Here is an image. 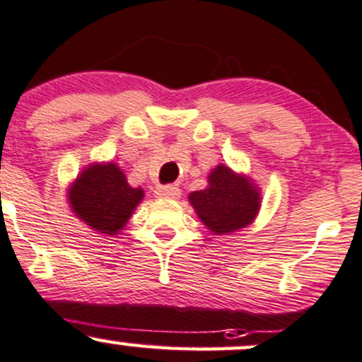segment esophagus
Segmentation results:
<instances>
[{"label":"esophagus","instance_id":"esophagus-1","mask_svg":"<svg viewBox=\"0 0 362 362\" xmlns=\"http://www.w3.org/2000/svg\"><path fill=\"white\" fill-rule=\"evenodd\" d=\"M154 196L156 197H166V199H178L180 197V189L177 185H158L154 190Z\"/></svg>","mask_w":362,"mask_h":362}]
</instances>
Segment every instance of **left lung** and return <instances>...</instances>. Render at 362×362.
I'll use <instances>...</instances> for the list:
<instances>
[{
  "instance_id": "obj_1",
  "label": "left lung",
  "mask_w": 362,
  "mask_h": 362,
  "mask_svg": "<svg viewBox=\"0 0 362 362\" xmlns=\"http://www.w3.org/2000/svg\"><path fill=\"white\" fill-rule=\"evenodd\" d=\"M189 201L208 230L226 235L252 223L261 194L251 178L218 165L208 175V187L190 192Z\"/></svg>"
}]
</instances>
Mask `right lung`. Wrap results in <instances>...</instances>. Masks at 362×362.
I'll return each instance as SVG.
<instances>
[{
  "label": "right lung",
  "mask_w": 362,
  "mask_h": 362,
  "mask_svg": "<svg viewBox=\"0 0 362 362\" xmlns=\"http://www.w3.org/2000/svg\"><path fill=\"white\" fill-rule=\"evenodd\" d=\"M142 197L144 190L130 187L115 163H93L82 170L69 189V202L75 216L105 235L120 232Z\"/></svg>",
  "instance_id": "add662e5"
}]
</instances>
